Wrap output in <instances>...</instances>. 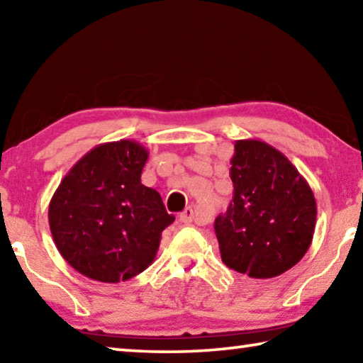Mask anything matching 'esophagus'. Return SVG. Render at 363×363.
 Segmentation results:
<instances>
[{
    "label": "esophagus",
    "mask_w": 363,
    "mask_h": 363,
    "mask_svg": "<svg viewBox=\"0 0 363 363\" xmlns=\"http://www.w3.org/2000/svg\"><path fill=\"white\" fill-rule=\"evenodd\" d=\"M194 216H195V211L192 206H187L186 210H184L181 214H179V220L182 224H190L194 220Z\"/></svg>",
    "instance_id": "1"
}]
</instances>
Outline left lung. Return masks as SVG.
Returning <instances> with one entry per match:
<instances>
[{"mask_svg": "<svg viewBox=\"0 0 363 363\" xmlns=\"http://www.w3.org/2000/svg\"><path fill=\"white\" fill-rule=\"evenodd\" d=\"M233 195L214 220L227 267L272 279L303 259L315 230L317 203L309 184L284 153L257 139L235 140Z\"/></svg>", "mask_w": 363, "mask_h": 363, "instance_id": "left-lung-1", "label": "left lung"}]
</instances>
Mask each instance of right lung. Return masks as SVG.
<instances>
[{
  "mask_svg": "<svg viewBox=\"0 0 363 363\" xmlns=\"http://www.w3.org/2000/svg\"><path fill=\"white\" fill-rule=\"evenodd\" d=\"M147 158L136 140L99 144L54 192L48 211L54 243L84 277L118 284L155 259L162 232L174 216L157 190L140 182Z\"/></svg>",
  "mask_w": 363,
  "mask_h": 363,
  "instance_id": "obj_1",
  "label": "right lung"
}]
</instances>
